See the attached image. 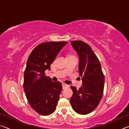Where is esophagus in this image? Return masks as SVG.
Instances as JSON below:
<instances>
[{"label": "esophagus", "mask_w": 129, "mask_h": 129, "mask_svg": "<svg viewBox=\"0 0 129 129\" xmlns=\"http://www.w3.org/2000/svg\"><path fill=\"white\" fill-rule=\"evenodd\" d=\"M62 89H64L67 88H68L69 85H68L64 84V83H62Z\"/></svg>", "instance_id": "34e87169"}]
</instances>
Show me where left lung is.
Instances as JSON below:
<instances>
[{"instance_id": "8db88e82", "label": "left lung", "mask_w": 129, "mask_h": 129, "mask_svg": "<svg viewBox=\"0 0 129 129\" xmlns=\"http://www.w3.org/2000/svg\"><path fill=\"white\" fill-rule=\"evenodd\" d=\"M71 45L79 56L78 71L82 83L78 90L71 86L73 93L70 102L76 113L85 115L99 105L103 95L105 77L99 60L88 44L72 41Z\"/></svg>"}]
</instances>
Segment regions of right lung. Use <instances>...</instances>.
<instances>
[{"mask_svg": "<svg viewBox=\"0 0 129 129\" xmlns=\"http://www.w3.org/2000/svg\"><path fill=\"white\" fill-rule=\"evenodd\" d=\"M66 41H50L39 44L30 53L24 73V90L30 106L42 115L53 113L60 99L62 85L45 76Z\"/></svg>", "mask_w": 129, "mask_h": 129, "instance_id": "obj_1", "label": "right lung"}]
</instances>
